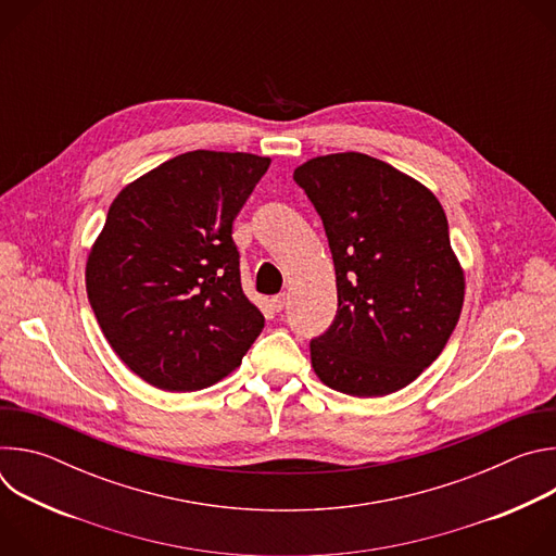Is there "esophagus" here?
<instances>
[{"label":"esophagus","instance_id":"obj_1","mask_svg":"<svg viewBox=\"0 0 556 556\" xmlns=\"http://www.w3.org/2000/svg\"><path fill=\"white\" fill-rule=\"evenodd\" d=\"M270 303H273V309H275V312H281V309H286V303H288V301H286V294H277Z\"/></svg>","mask_w":556,"mask_h":556}]
</instances>
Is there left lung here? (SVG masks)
Listing matches in <instances>:
<instances>
[{"label":"left lung","mask_w":556,"mask_h":556,"mask_svg":"<svg viewBox=\"0 0 556 556\" xmlns=\"http://www.w3.org/2000/svg\"><path fill=\"white\" fill-rule=\"evenodd\" d=\"M294 182L324 219L337 270V316L309 341L314 374L358 399L407 387L442 354L464 303L442 204L358 151L312 157Z\"/></svg>","instance_id":"1"}]
</instances>
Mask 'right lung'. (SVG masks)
<instances>
[{"label": "right lung", "mask_w": 556, "mask_h": 556, "mask_svg": "<svg viewBox=\"0 0 556 556\" xmlns=\"http://www.w3.org/2000/svg\"><path fill=\"white\" fill-rule=\"evenodd\" d=\"M270 167L244 151H187L129 182L88 255L86 288L118 358L165 391L242 365L264 314L242 290L232 219Z\"/></svg>", "instance_id": "1"}]
</instances>
